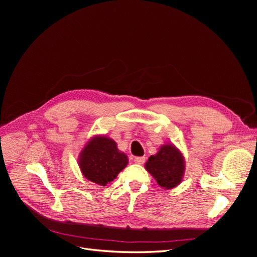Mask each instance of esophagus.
<instances>
[{
    "label": "esophagus",
    "instance_id": "esophagus-1",
    "mask_svg": "<svg viewBox=\"0 0 257 257\" xmlns=\"http://www.w3.org/2000/svg\"><path fill=\"white\" fill-rule=\"evenodd\" d=\"M134 162L136 163V164H144V163L146 162V158H144V157H137V158H135L134 159Z\"/></svg>",
    "mask_w": 257,
    "mask_h": 257
}]
</instances>
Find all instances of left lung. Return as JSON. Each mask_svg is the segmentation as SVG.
<instances>
[{
	"label": "left lung",
	"instance_id": "obj_1",
	"mask_svg": "<svg viewBox=\"0 0 257 257\" xmlns=\"http://www.w3.org/2000/svg\"><path fill=\"white\" fill-rule=\"evenodd\" d=\"M148 173L163 189L170 190L183 181L185 161L182 152L173 144H165L148 159L145 164Z\"/></svg>",
	"mask_w": 257,
	"mask_h": 257
}]
</instances>
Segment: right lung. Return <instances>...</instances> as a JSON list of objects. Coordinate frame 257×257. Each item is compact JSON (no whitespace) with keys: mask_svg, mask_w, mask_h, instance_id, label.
<instances>
[{"mask_svg":"<svg viewBox=\"0 0 257 257\" xmlns=\"http://www.w3.org/2000/svg\"><path fill=\"white\" fill-rule=\"evenodd\" d=\"M127 163L126 154L118 149L113 139L105 135L91 137L78 158L80 172L85 179L103 186L113 181Z\"/></svg>","mask_w":257,"mask_h":257,"instance_id":"obj_1","label":"right lung"}]
</instances>
